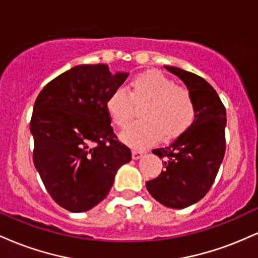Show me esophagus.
Segmentation results:
<instances>
[{"instance_id":"1","label":"esophagus","mask_w":258,"mask_h":258,"mask_svg":"<svg viewBox=\"0 0 258 258\" xmlns=\"http://www.w3.org/2000/svg\"><path fill=\"white\" fill-rule=\"evenodd\" d=\"M143 152H142V150H132V159L133 160H138V159H141L142 156H143Z\"/></svg>"}]
</instances>
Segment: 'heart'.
I'll use <instances>...</instances> for the list:
<instances>
[{"mask_svg": "<svg viewBox=\"0 0 258 258\" xmlns=\"http://www.w3.org/2000/svg\"><path fill=\"white\" fill-rule=\"evenodd\" d=\"M147 100L141 116L123 131L122 138L130 146L144 148L165 136L173 138L193 123L197 114L193 96L186 88L159 72H147L135 76L126 88L117 87L108 96L105 109L111 122L125 127L133 115V103Z\"/></svg>", "mask_w": 258, "mask_h": 258, "instance_id": "b5f03b06", "label": "heart"}]
</instances>
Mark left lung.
<instances>
[{"label":"left lung","mask_w":258,"mask_h":258,"mask_svg":"<svg viewBox=\"0 0 258 258\" xmlns=\"http://www.w3.org/2000/svg\"><path fill=\"white\" fill-rule=\"evenodd\" d=\"M184 82L197 108L195 119L170 146L154 149L164 171L146 183L155 200L184 209L203 199L214 184L226 152V108L206 80L174 67H165Z\"/></svg>","instance_id":"8db88e82"}]
</instances>
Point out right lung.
Returning a JSON list of instances; mask_svg holds the SVG:
<instances>
[{"mask_svg":"<svg viewBox=\"0 0 258 258\" xmlns=\"http://www.w3.org/2000/svg\"><path fill=\"white\" fill-rule=\"evenodd\" d=\"M127 73L105 64L78 65L53 79L37 96L30 121L32 159L52 199L70 212H84L108 195L115 174L131 161L117 139L105 102Z\"/></svg>","mask_w":258,"mask_h":258,"instance_id":"add662e5","label":"right lung"}]
</instances>
